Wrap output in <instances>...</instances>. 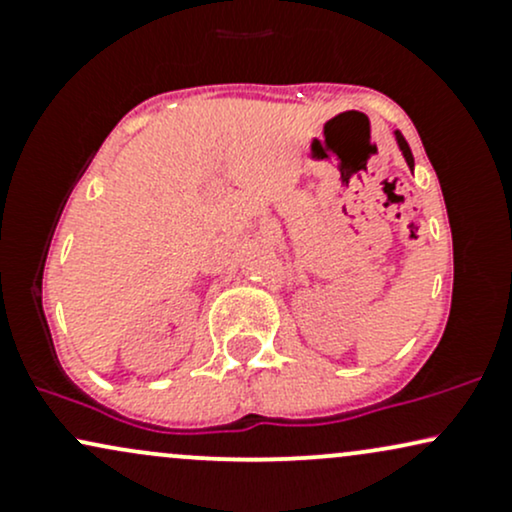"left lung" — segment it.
<instances>
[{
  "label": "left lung",
  "mask_w": 512,
  "mask_h": 512,
  "mask_svg": "<svg viewBox=\"0 0 512 512\" xmlns=\"http://www.w3.org/2000/svg\"><path fill=\"white\" fill-rule=\"evenodd\" d=\"M395 137H397L399 149H402V154H404V161H407V166H409V168H414V156H411V149H409L407 139H404L402 134H399V132H395Z\"/></svg>",
  "instance_id": "1"
}]
</instances>
